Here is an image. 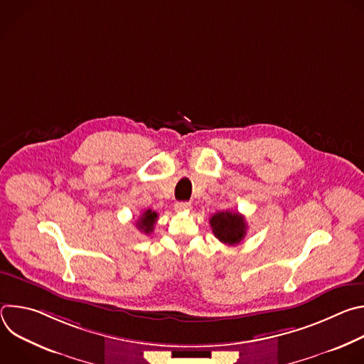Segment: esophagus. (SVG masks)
I'll list each match as a JSON object with an SVG mask.
<instances>
[{"label":"esophagus","instance_id":"obj_1","mask_svg":"<svg viewBox=\"0 0 364 364\" xmlns=\"http://www.w3.org/2000/svg\"><path fill=\"white\" fill-rule=\"evenodd\" d=\"M174 209H176V212H188L191 209V203H188V201H178V203H176Z\"/></svg>","mask_w":364,"mask_h":364}]
</instances>
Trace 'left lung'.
Returning a JSON list of instances; mask_svg holds the SVG:
<instances>
[{"label":"left lung","mask_w":364,"mask_h":364,"mask_svg":"<svg viewBox=\"0 0 364 364\" xmlns=\"http://www.w3.org/2000/svg\"><path fill=\"white\" fill-rule=\"evenodd\" d=\"M215 236L225 245L233 246L243 240L247 226L243 215L237 212H219L209 220Z\"/></svg>","instance_id":"8db88e82"}]
</instances>
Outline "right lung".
Wrapping results in <instances>:
<instances>
[{
  "instance_id": "right-lung-1",
  "label": "right lung",
  "mask_w": 364,
  "mask_h": 364,
  "mask_svg": "<svg viewBox=\"0 0 364 364\" xmlns=\"http://www.w3.org/2000/svg\"><path fill=\"white\" fill-rule=\"evenodd\" d=\"M157 218H159L157 213L152 212L151 209H148V210L142 212L141 218H139L138 222H136V228H138L141 232L149 235V233L154 230V225H155V222H157Z\"/></svg>"
}]
</instances>
